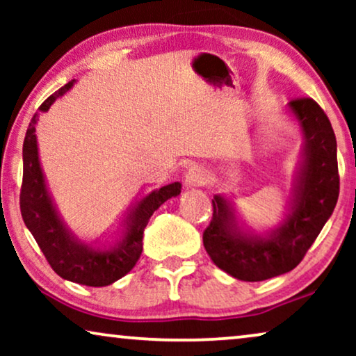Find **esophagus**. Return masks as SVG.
<instances>
[{"label": "esophagus", "instance_id": "esophagus-1", "mask_svg": "<svg viewBox=\"0 0 356 356\" xmlns=\"http://www.w3.org/2000/svg\"><path fill=\"white\" fill-rule=\"evenodd\" d=\"M206 183V172L201 165H193L184 175V186L186 188H197Z\"/></svg>", "mask_w": 356, "mask_h": 356}]
</instances>
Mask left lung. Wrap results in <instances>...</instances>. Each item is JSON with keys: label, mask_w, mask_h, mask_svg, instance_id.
Here are the masks:
<instances>
[{"label": "left lung", "mask_w": 356, "mask_h": 356, "mask_svg": "<svg viewBox=\"0 0 356 356\" xmlns=\"http://www.w3.org/2000/svg\"><path fill=\"white\" fill-rule=\"evenodd\" d=\"M286 111L303 143L282 220L256 232L238 213L235 197L213 194L204 248L218 269L238 280L261 282L295 269L337 204V140L329 118L311 99L289 102Z\"/></svg>", "instance_id": "1"}]
</instances>
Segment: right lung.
<instances>
[{
    "label": "right lung",
    "mask_w": 356,
    "mask_h": 356,
    "mask_svg": "<svg viewBox=\"0 0 356 356\" xmlns=\"http://www.w3.org/2000/svg\"><path fill=\"white\" fill-rule=\"evenodd\" d=\"M74 84L76 79H72L48 97L29 123L22 147L21 213L29 232L58 275L74 284L105 286L120 280L136 266L143 252L144 228L147 227L149 218L163 202L181 193V183L167 184L138 199L126 212L118 232L110 241L81 240L72 233L63 220L48 188L38 155L35 128L40 115L50 110V106L65 97Z\"/></svg>",
    "instance_id": "add662e5"
}]
</instances>
